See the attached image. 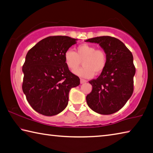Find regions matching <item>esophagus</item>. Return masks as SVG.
<instances>
[{
	"mask_svg": "<svg viewBox=\"0 0 153 153\" xmlns=\"http://www.w3.org/2000/svg\"><path fill=\"white\" fill-rule=\"evenodd\" d=\"M87 81L84 79H80V83H81V84H84V83H85Z\"/></svg>",
	"mask_w": 153,
	"mask_h": 153,
	"instance_id": "1",
	"label": "esophagus"
}]
</instances>
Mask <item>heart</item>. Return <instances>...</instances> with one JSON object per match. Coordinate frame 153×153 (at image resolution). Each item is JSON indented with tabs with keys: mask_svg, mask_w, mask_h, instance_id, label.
<instances>
[{
	"mask_svg": "<svg viewBox=\"0 0 153 153\" xmlns=\"http://www.w3.org/2000/svg\"><path fill=\"white\" fill-rule=\"evenodd\" d=\"M63 57L65 65L72 70L78 67L82 60L84 67L74 70V73L85 78H90L94 74H101L107 65V55L104 50L96 49L88 43L77 46L76 52L70 49L66 50Z\"/></svg>",
	"mask_w": 153,
	"mask_h": 153,
	"instance_id": "b5f03b06",
	"label": "heart"
}]
</instances>
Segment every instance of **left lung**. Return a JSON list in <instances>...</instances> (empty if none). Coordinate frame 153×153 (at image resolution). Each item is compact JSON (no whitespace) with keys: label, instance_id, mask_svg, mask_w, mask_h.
<instances>
[{"label":"left lung","instance_id":"1","mask_svg":"<svg viewBox=\"0 0 153 153\" xmlns=\"http://www.w3.org/2000/svg\"><path fill=\"white\" fill-rule=\"evenodd\" d=\"M85 41L99 44L107 55L104 70L98 78L89 82L92 90L86 96V102L94 112L112 114L124 106L133 93L136 69L132 54L121 41L110 36Z\"/></svg>","mask_w":153,"mask_h":153}]
</instances>
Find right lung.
<instances>
[{"mask_svg": "<svg viewBox=\"0 0 153 153\" xmlns=\"http://www.w3.org/2000/svg\"><path fill=\"white\" fill-rule=\"evenodd\" d=\"M77 40L68 36H51L27 53L22 88L36 112L48 116L58 114L68 105L71 89L79 85V78L69 70L63 57Z\"/></svg>", "mask_w": 153, "mask_h": 153, "instance_id": "obj_1", "label": "right lung"}]
</instances>
